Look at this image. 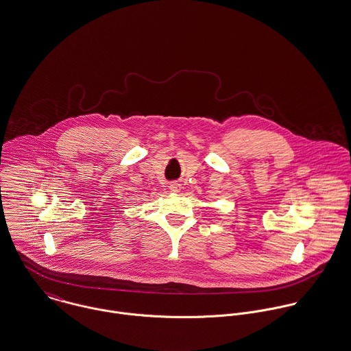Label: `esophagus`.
Returning a JSON list of instances; mask_svg holds the SVG:
<instances>
[{
  "instance_id": "1",
  "label": "esophagus",
  "mask_w": 351,
  "mask_h": 351,
  "mask_svg": "<svg viewBox=\"0 0 351 351\" xmlns=\"http://www.w3.org/2000/svg\"><path fill=\"white\" fill-rule=\"evenodd\" d=\"M169 190H171L172 193H179V191H180V184L176 183V182H172V183L169 184Z\"/></svg>"
}]
</instances>
